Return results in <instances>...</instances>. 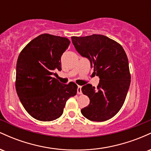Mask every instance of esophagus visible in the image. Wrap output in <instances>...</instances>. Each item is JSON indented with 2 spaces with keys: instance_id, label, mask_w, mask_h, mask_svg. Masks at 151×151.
I'll use <instances>...</instances> for the list:
<instances>
[{
  "instance_id": "esophagus-1",
  "label": "esophagus",
  "mask_w": 151,
  "mask_h": 151,
  "mask_svg": "<svg viewBox=\"0 0 151 151\" xmlns=\"http://www.w3.org/2000/svg\"><path fill=\"white\" fill-rule=\"evenodd\" d=\"M77 93H79V94H81V93H82V92H81V86H78Z\"/></svg>"
}]
</instances>
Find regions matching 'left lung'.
Wrapping results in <instances>:
<instances>
[{"label":"left lung","instance_id":"left-lung-1","mask_svg":"<svg viewBox=\"0 0 151 151\" xmlns=\"http://www.w3.org/2000/svg\"><path fill=\"white\" fill-rule=\"evenodd\" d=\"M72 41L99 77L97 89L89 84L81 87L90 102L81 113L90 121L109 120L122 107L131 84L127 55L120 44L102 35L72 37Z\"/></svg>","mask_w":151,"mask_h":151}]
</instances>
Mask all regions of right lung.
Listing matches in <instances>:
<instances>
[{"mask_svg":"<svg viewBox=\"0 0 151 151\" xmlns=\"http://www.w3.org/2000/svg\"><path fill=\"white\" fill-rule=\"evenodd\" d=\"M70 44L67 37L42 34L31 40L19 55L16 91L27 113L37 120L58 119L68 99L77 94L75 83L62 84L52 77L55 70H62L61 57Z\"/></svg>","mask_w":151,"mask_h":151,"instance_id":"right-lung-1","label":"right lung"}]
</instances>
